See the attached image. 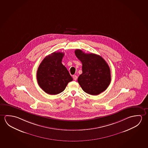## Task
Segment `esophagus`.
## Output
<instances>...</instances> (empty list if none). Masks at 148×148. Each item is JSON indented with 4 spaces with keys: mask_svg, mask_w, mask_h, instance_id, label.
<instances>
[{
    "mask_svg": "<svg viewBox=\"0 0 148 148\" xmlns=\"http://www.w3.org/2000/svg\"><path fill=\"white\" fill-rule=\"evenodd\" d=\"M73 78L74 80H76L77 79V76L76 75H73Z\"/></svg>",
    "mask_w": 148,
    "mask_h": 148,
    "instance_id": "1",
    "label": "esophagus"
}]
</instances>
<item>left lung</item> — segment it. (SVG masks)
<instances>
[{
  "instance_id": "left-lung-1",
  "label": "left lung",
  "mask_w": 148,
  "mask_h": 148,
  "mask_svg": "<svg viewBox=\"0 0 148 148\" xmlns=\"http://www.w3.org/2000/svg\"><path fill=\"white\" fill-rule=\"evenodd\" d=\"M75 55L82 63V73L78 82L88 94L97 95L104 91L111 81L109 66L101 56L95 53H86L76 49Z\"/></svg>"
}]
</instances>
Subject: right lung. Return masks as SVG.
Listing matches in <instances>:
<instances>
[{
	"label": "right lung",
	"instance_id": "1",
	"mask_svg": "<svg viewBox=\"0 0 148 148\" xmlns=\"http://www.w3.org/2000/svg\"><path fill=\"white\" fill-rule=\"evenodd\" d=\"M63 56V53L53 52L44 59L38 69V84L49 95H56L62 92L68 83L73 80L61 62Z\"/></svg>",
	"mask_w": 148,
	"mask_h": 148
}]
</instances>
